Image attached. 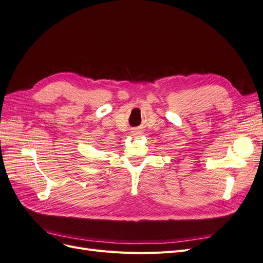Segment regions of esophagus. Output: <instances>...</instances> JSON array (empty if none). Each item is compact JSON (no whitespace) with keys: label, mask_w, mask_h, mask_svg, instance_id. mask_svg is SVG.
Wrapping results in <instances>:
<instances>
[{"label":"esophagus","mask_w":263,"mask_h":263,"mask_svg":"<svg viewBox=\"0 0 263 263\" xmlns=\"http://www.w3.org/2000/svg\"><path fill=\"white\" fill-rule=\"evenodd\" d=\"M137 134H138V133H137Z\"/></svg>","instance_id":"34e87169"}]
</instances>
